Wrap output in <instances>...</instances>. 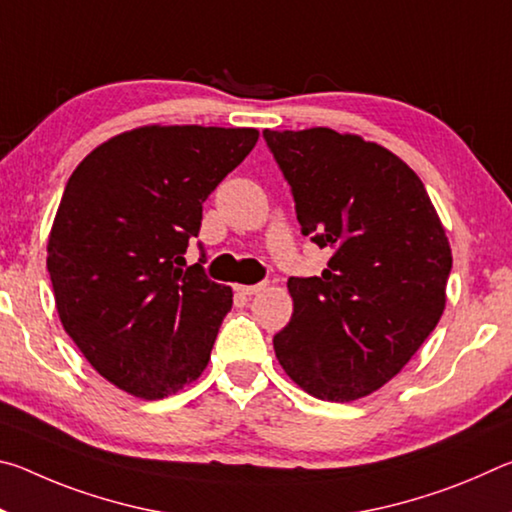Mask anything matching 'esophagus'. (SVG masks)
Segmentation results:
<instances>
[{
	"label": "esophagus",
	"mask_w": 512,
	"mask_h": 512,
	"mask_svg": "<svg viewBox=\"0 0 512 512\" xmlns=\"http://www.w3.org/2000/svg\"><path fill=\"white\" fill-rule=\"evenodd\" d=\"M259 291H264V284H239V287H237V293H239V296H244V298L257 296Z\"/></svg>",
	"instance_id": "34e87169"
}]
</instances>
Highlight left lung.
<instances>
[{
  "instance_id": "left-lung-1",
  "label": "left lung",
  "mask_w": 512,
  "mask_h": 512,
  "mask_svg": "<svg viewBox=\"0 0 512 512\" xmlns=\"http://www.w3.org/2000/svg\"><path fill=\"white\" fill-rule=\"evenodd\" d=\"M300 232L332 250L320 277H291L293 314L273 336L309 395L352 402L393 379L445 309L452 250L415 171L384 146L329 128L266 131Z\"/></svg>"
}]
</instances>
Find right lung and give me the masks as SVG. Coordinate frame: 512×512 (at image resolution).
<instances>
[{
  "label": "right lung",
  "instance_id": "1",
  "mask_svg": "<svg viewBox=\"0 0 512 512\" xmlns=\"http://www.w3.org/2000/svg\"><path fill=\"white\" fill-rule=\"evenodd\" d=\"M255 128L146 126L69 176L47 244L60 323L101 377L162 400L201 377L232 289L185 266L203 203L253 151Z\"/></svg>",
  "mask_w": 512,
  "mask_h": 512
}]
</instances>
